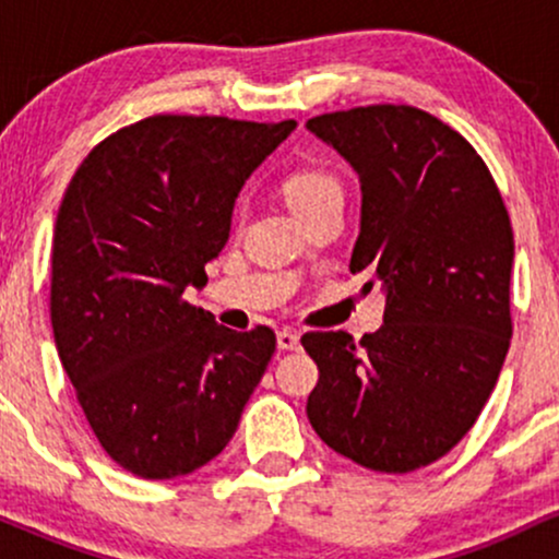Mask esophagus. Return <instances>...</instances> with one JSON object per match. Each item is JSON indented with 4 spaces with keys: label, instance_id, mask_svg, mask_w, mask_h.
<instances>
[{
    "label": "esophagus",
    "instance_id": "34e87169",
    "mask_svg": "<svg viewBox=\"0 0 559 559\" xmlns=\"http://www.w3.org/2000/svg\"><path fill=\"white\" fill-rule=\"evenodd\" d=\"M275 342H278V349H284V352L299 349V333L292 329H284V331L275 333Z\"/></svg>",
    "mask_w": 559,
    "mask_h": 559
}]
</instances>
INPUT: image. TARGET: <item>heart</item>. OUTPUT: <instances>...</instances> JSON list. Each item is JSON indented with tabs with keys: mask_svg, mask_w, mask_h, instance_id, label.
I'll list each match as a JSON object with an SVG mask.
<instances>
[{
	"mask_svg": "<svg viewBox=\"0 0 559 559\" xmlns=\"http://www.w3.org/2000/svg\"><path fill=\"white\" fill-rule=\"evenodd\" d=\"M286 202L292 210H301L307 204L318 202V199L338 194V183L331 173L325 170H299L288 178L286 186Z\"/></svg>",
	"mask_w": 559,
	"mask_h": 559,
	"instance_id": "obj_1",
	"label": "heart"
}]
</instances>
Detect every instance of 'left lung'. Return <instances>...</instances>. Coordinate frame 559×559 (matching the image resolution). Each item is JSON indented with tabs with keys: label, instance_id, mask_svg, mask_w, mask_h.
<instances>
[{
	"label": "left lung",
	"instance_id": "obj_1",
	"mask_svg": "<svg viewBox=\"0 0 559 559\" xmlns=\"http://www.w3.org/2000/svg\"><path fill=\"white\" fill-rule=\"evenodd\" d=\"M305 128L357 173L349 271L373 273L386 297L383 325L360 342L301 336L320 370L307 418L357 465L418 471L471 431L497 386L512 336L510 217L476 150L418 107H355Z\"/></svg>",
	"mask_w": 559,
	"mask_h": 559
}]
</instances>
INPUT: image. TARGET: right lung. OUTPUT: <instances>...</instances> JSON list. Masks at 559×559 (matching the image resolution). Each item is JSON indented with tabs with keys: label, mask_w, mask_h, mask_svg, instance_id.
I'll return each mask as SVG.
<instances>
[{
	"label": "right lung",
	"mask_w": 559,
	"mask_h": 559,
	"mask_svg": "<svg viewBox=\"0 0 559 559\" xmlns=\"http://www.w3.org/2000/svg\"><path fill=\"white\" fill-rule=\"evenodd\" d=\"M294 120L155 115L83 159L52 239V329L105 452L133 476L194 473L226 449L275 352L183 299L230 234L236 197Z\"/></svg>",
	"instance_id": "obj_1"
}]
</instances>
